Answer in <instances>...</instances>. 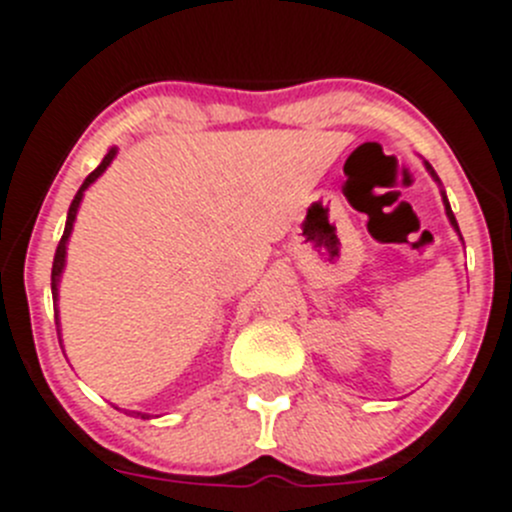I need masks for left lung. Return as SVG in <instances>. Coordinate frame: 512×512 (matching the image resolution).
<instances>
[{
    "label": "left lung",
    "mask_w": 512,
    "mask_h": 512,
    "mask_svg": "<svg viewBox=\"0 0 512 512\" xmlns=\"http://www.w3.org/2000/svg\"><path fill=\"white\" fill-rule=\"evenodd\" d=\"M424 167H426V172H429L431 177H434V182H437V185H442V180H439L437 177V172H434V167H431L429 162H424ZM442 203H444V210H447V218H449V223H452V228L454 231H457V236L462 238V233H459V225H457V218H454V213H452V208H449V200H447V192L442 190Z\"/></svg>",
    "instance_id": "1"
}]
</instances>
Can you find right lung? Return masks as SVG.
Returning <instances> with one entry per match:
<instances>
[{
    "label": "right lung",
    "mask_w": 512,
    "mask_h": 512,
    "mask_svg": "<svg viewBox=\"0 0 512 512\" xmlns=\"http://www.w3.org/2000/svg\"><path fill=\"white\" fill-rule=\"evenodd\" d=\"M116 152H119V149H116V147H111L109 152H106V157L101 159V164H98L96 170H93L91 175H88L86 180H83L81 190L75 192L73 203H70V208H68V220H65L63 238H60L58 251H55V259H53V302H55V325H60V320H58V289H60V276H63V269H65V253H68V238H70V233H73L75 215H78V208H81V200H83V195H86V190H88V187L93 185V182L98 180V177L103 175V172H106V167H109V164L114 162ZM58 337H60V330H58ZM60 348H63V340H60ZM131 414H137L139 419H149V414H142V411H131Z\"/></svg>",
    "instance_id": "obj_1"
}]
</instances>
